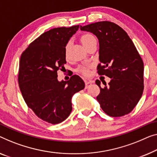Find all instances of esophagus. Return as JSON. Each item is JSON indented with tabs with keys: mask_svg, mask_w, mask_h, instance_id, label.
<instances>
[{
	"mask_svg": "<svg viewBox=\"0 0 157 157\" xmlns=\"http://www.w3.org/2000/svg\"><path fill=\"white\" fill-rule=\"evenodd\" d=\"M92 83H93L92 81H87V80L85 81V88L86 89L88 88V86H90Z\"/></svg>",
	"mask_w": 157,
	"mask_h": 157,
	"instance_id": "obj_1",
	"label": "esophagus"
}]
</instances>
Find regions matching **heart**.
I'll return each mask as SVG.
<instances>
[{
    "label": "heart",
    "instance_id": "obj_1",
    "mask_svg": "<svg viewBox=\"0 0 157 157\" xmlns=\"http://www.w3.org/2000/svg\"><path fill=\"white\" fill-rule=\"evenodd\" d=\"M95 39L94 36L93 35L90 34H86L82 35V36H81L80 41L82 42V44L84 45V46L86 47V46L89 44V43H90L91 41L93 40V39ZM68 47H69V44H67V45L65 46V56L66 58H67V51H68ZM79 71L81 72H82L84 75H85L89 74V71L86 67L83 66V67H79Z\"/></svg>",
    "mask_w": 157,
    "mask_h": 157
}]
</instances>
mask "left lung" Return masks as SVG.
<instances>
[{
    "mask_svg": "<svg viewBox=\"0 0 157 157\" xmlns=\"http://www.w3.org/2000/svg\"><path fill=\"white\" fill-rule=\"evenodd\" d=\"M90 32L99 43L98 74L111 78L109 85L96 80L100 93L97 99L107 115L120 117L130 113L144 90V63L132 41L115 23L102 21L80 26Z\"/></svg>",
    "mask_w": 157,
    "mask_h": 157,
    "instance_id": "1",
    "label": "left lung"
}]
</instances>
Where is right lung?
<instances>
[{
  "instance_id": "obj_1",
  "label": "right lung",
  "mask_w": 157,
  "mask_h": 157,
  "mask_svg": "<svg viewBox=\"0 0 157 157\" xmlns=\"http://www.w3.org/2000/svg\"><path fill=\"white\" fill-rule=\"evenodd\" d=\"M79 25L53 28L29 44L20 60L18 83L25 101L34 113L46 122L58 124L72 111L71 99L85 88L80 77L58 80V70L66 63L65 47Z\"/></svg>"
}]
</instances>
